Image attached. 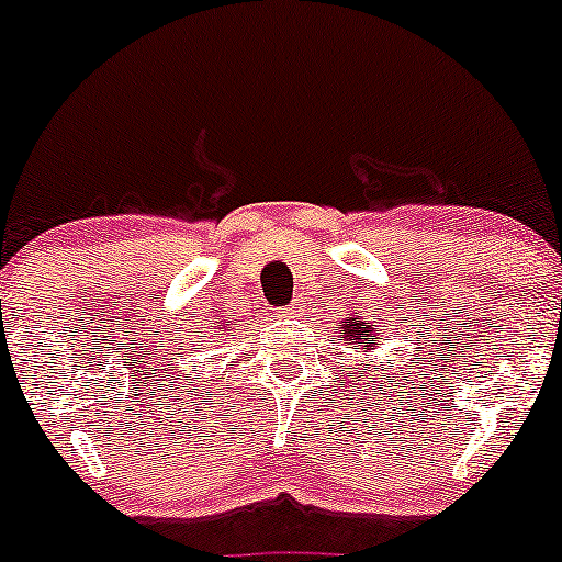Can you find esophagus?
<instances>
[{"instance_id":"34e87169","label":"esophagus","mask_w":562,"mask_h":562,"mask_svg":"<svg viewBox=\"0 0 562 562\" xmlns=\"http://www.w3.org/2000/svg\"><path fill=\"white\" fill-rule=\"evenodd\" d=\"M296 315H299V307H296V304H291V307L277 310L274 317H280V321H288V317H296Z\"/></svg>"}]
</instances>
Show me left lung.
<instances>
[{"instance_id": "1", "label": "left lung", "mask_w": 562, "mask_h": 562, "mask_svg": "<svg viewBox=\"0 0 562 562\" xmlns=\"http://www.w3.org/2000/svg\"><path fill=\"white\" fill-rule=\"evenodd\" d=\"M342 331H339V337L345 339V345H350V348L356 350V353H361V356H370L372 350L378 348V345H381V334L375 331V328H372V323H367L364 317H361L359 313H353L350 317H345L342 321ZM339 372H345V370H339ZM370 372H378V367H372V370H361L359 364L356 367H348V378H364V375H370ZM389 383H394L391 381V378H386ZM372 383H378V378L372 375Z\"/></svg>"}]
</instances>
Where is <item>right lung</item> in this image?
<instances>
[{
  "label": "right lung",
  "instance_id": "1",
  "mask_svg": "<svg viewBox=\"0 0 562 562\" xmlns=\"http://www.w3.org/2000/svg\"><path fill=\"white\" fill-rule=\"evenodd\" d=\"M217 323H220V326H223V328L231 326V321H220V317H217Z\"/></svg>",
  "mask_w": 562,
  "mask_h": 562
}]
</instances>
